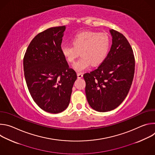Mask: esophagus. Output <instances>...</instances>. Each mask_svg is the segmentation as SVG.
<instances>
[{
  "label": "esophagus",
  "instance_id": "34e87169",
  "mask_svg": "<svg viewBox=\"0 0 155 155\" xmlns=\"http://www.w3.org/2000/svg\"><path fill=\"white\" fill-rule=\"evenodd\" d=\"M77 77L78 78H81L83 77V74L82 73H77Z\"/></svg>",
  "mask_w": 155,
  "mask_h": 155
}]
</instances>
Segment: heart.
I'll return each instance as SVG.
<instances>
[{
    "label": "heart",
    "instance_id": "1",
    "mask_svg": "<svg viewBox=\"0 0 155 155\" xmlns=\"http://www.w3.org/2000/svg\"><path fill=\"white\" fill-rule=\"evenodd\" d=\"M72 45H64L61 53L68 62L72 63L80 55L81 57L73 65L77 72H81L101 63L106 58L110 40L105 33L84 31L76 34L72 40Z\"/></svg>",
    "mask_w": 155,
    "mask_h": 155
}]
</instances>
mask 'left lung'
<instances>
[{
	"label": "left lung",
	"mask_w": 155,
	"mask_h": 155,
	"mask_svg": "<svg viewBox=\"0 0 155 155\" xmlns=\"http://www.w3.org/2000/svg\"><path fill=\"white\" fill-rule=\"evenodd\" d=\"M112 45L99 67L83 78L87 101L100 112L118 107L127 96L134 78L135 58L130 45L120 32L110 30Z\"/></svg>",
	"instance_id": "1"
}]
</instances>
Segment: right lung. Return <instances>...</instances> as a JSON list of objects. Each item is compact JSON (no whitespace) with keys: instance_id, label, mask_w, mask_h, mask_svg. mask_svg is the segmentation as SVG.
<instances>
[{"instance_id":"right-lung-1","label":"right lung","mask_w":155,"mask_h":155,"mask_svg":"<svg viewBox=\"0 0 155 155\" xmlns=\"http://www.w3.org/2000/svg\"><path fill=\"white\" fill-rule=\"evenodd\" d=\"M65 26L48 28L31 41L23 59L25 77L34 101L44 111L60 113L68 107L77 76L61 53Z\"/></svg>"}]
</instances>
